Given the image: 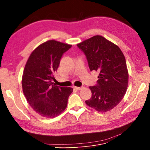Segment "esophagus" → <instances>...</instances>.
Instances as JSON below:
<instances>
[{"label": "esophagus", "mask_w": 150, "mask_h": 150, "mask_svg": "<svg viewBox=\"0 0 150 150\" xmlns=\"http://www.w3.org/2000/svg\"><path fill=\"white\" fill-rule=\"evenodd\" d=\"M74 89H77V90H81V89H82V88L81 87H76V86H74Z\"/></svg>", "instance_id": "34e87169"}]
</instances>
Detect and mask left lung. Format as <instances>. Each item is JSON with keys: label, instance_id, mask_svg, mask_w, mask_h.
<instances>
[{"label": "left lung", "instance_id": "8db88e82", "mask_svg": "<svg viewBox=\"0 0 150 150\" xmlns=\"http://www.w3.org/2000/svg\"><path fill=\"white\" fill-rule=\"evenodd\" d=\"M85 54L91 71L99 72L98 84L89 86L92 96L85 103L95 110L105 112L124 98L128 84V71L120 48L97 35L77 44Z\"/></svg>", "mask_w": 150, "mask_h": 150}]
</instances>
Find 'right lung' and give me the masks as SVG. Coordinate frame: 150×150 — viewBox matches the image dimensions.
I'll list each match as a JSON object with an SVG mask.
<instances>
[{
    "mask_svg": "<svg viewBox=\"0 0 150 150\" xmlns=\"http://www.w3.org/2000/svg\"><path fill=\"white\" fill-rule=\"evenodd\" d=\"M72 45L49 40L36 47L27 61L22 78L24 96L31 108L45 117L52 118L64 111L71 88L56 86L54 74L61 58Z\"/></svg>",
    "mask_w": 150,
    "mask_h": 150,
    "instance_id": "right-lung-1",
    "label": "right lung"
}]
</instances>
